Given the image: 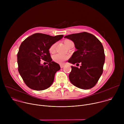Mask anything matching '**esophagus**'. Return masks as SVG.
I'll use <instances>...</instances> for the list:
<instances>
[{
    "label": "esophagus",
    "mask_w": 124,
    "mask_h": 124,
    "mask_svg": "<svg viewBox=\"0 0 124 124\" xmlns=\"http://www.w3.org/2000/svg\"><path fill=\"white\" fill-rule=\"evenodd\" d=\"M60 66V68H63V67H64L65 65H64V64H61Z\"/></svg>",
    "instance_id": "esophagus-1"
}]
</instances>
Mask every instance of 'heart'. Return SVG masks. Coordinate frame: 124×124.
<instances>
[{
	"label": "heart",
	"mask_w": 124,
	"mask_h": 124,
	"mask_svg": "<svg viewBox=\"0 0 124 124\" xmlns=\"http://www.w3.org/2000/svg\"><path fill=\"white\" fill-rule=\"evenodd\" d=\"M70 42H71V41L67 39L64 41V43L65 45L67 47L68 44H69V43ZM56 45V43H54L50 46V47L49 48V51L50 52L53 53L54 52ZM52 58H53V60H54L55 62H56L57 63H59V64H62L66 60H67L68 58V56L67 55H65L64 54H57L54 55V56H53V57H52Z\"/></svg>",
	"instance_id": "b5f03b06"
}]
</instances>
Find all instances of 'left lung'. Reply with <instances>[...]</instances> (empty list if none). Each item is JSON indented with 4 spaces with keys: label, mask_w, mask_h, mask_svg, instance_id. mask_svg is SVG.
<instances>
[{
    "label": "left lung",
    "mask_w": 124,
    "mask_h": 124,
    "mask_svg": "<svg viewBox=\"0 0 124 124\" xmlns=\"http://www.w3.org/2000/svg\"><path fill=\"white\" fill-rule=\"evenodd\" d=\"M64 38L73 41L77 49L68 62L81 65L79 68L71 67L69 75L70 82L82 89L92 88L103 72L105 54L102 44L94 35L86 32L70 34Z\"/></svg>",
    "instance_id": "8db88e82"
}]
</instances>
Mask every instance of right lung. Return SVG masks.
<instances>
[{"mask_svg": "<svg viewBox=\"0 0 124 124\" xmlns=\"http://www.w3.org/2000/svg\"><path fill=\"white\" fill-rule=\"evenodd\" d=\"M63 35L51 36L35 33L21 44L17 54L19 72L25 84L32 89L40 91L47 89L54 82L59 65L52 61L49 51L50 46L60 40ZM43 60L47 65L40 64Z\"/></svg>", "mask_w": 124, "mask_h": 124, "instance_id": "obj_1", "label": "right lung"}]
</instances>
